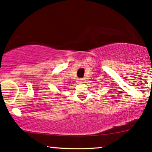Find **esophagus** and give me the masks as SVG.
Here are the masks:
<instances>
[{
  "label": "esophagus",
  "mask_w": 152,
  "mask_h": 152,
  "mask_svg": "<svg viewBox=\"0 0 152 152\" xmlns=\"http://www.w3.org/2000/svg\"><path fill=\"white\" fill-rule=\"evenodd\" d=\"M79 81L81 82V83H83L84 79H83V78H81V79H79Z\"/></svg>",
  "instance_id": "esophagus-1"
}]
</instances>
